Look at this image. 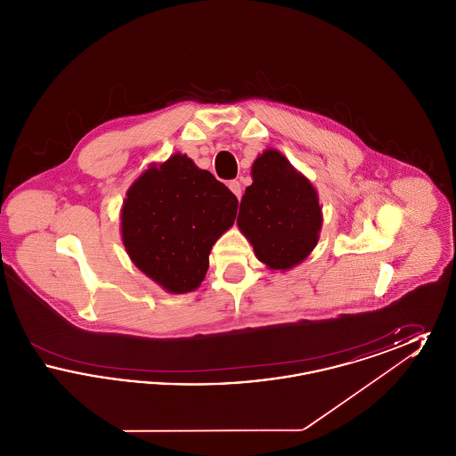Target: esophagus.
Segmentation results:
<instances>
[{"instance_id": "34e87169", "label": "esophagus", "mask_w": 456, "mask_h": 456, "mask_svg": "<svg viewBox=\"0 0 456 456\" xmlns=\"http://www.w3.org/2000/svg\"><path fill=\"white\" fill-rule=\"evenodd\" d=\"M227 186H229V190H231V191L236 195V198L240 200V196H242V188H240V183H239V181H229V184H227Z\"/></svg>"}]
</instances>
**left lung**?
<instances>
[{"mask_svg": "<svg viewBox=\"0 0 456 456\" xmlns=\"http://www.w3.org/2000/svg\"><path fill=\"white\" fill-rule=\"evenodd\" d=\"M251 177L239 207V231L261 263L287 272L303 263L320 240L323 212L318 191L275 149L255 159Z\"/></svg>", "mask_w": 456, "mask_h": 456, "instance_id": "obj_1", "label": "left lung"}]
</instances>
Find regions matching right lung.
<instances>
[{
    "label": "right lung",
    "instance_id": "right-lung-1",
    "mask_svg": "<svg viewBox=\"0 0 456 456\" xmlns=\"http://www.w3.org/2000/svg\"><path fill=\"white\" fill-rule=\"evenodd\" d=\"M236 214L231 190L177 152L133 181L121 207V239L140 272L169 294H186L203 282L212 246Z\"/></svg>",
    "mask_w": 456,
    "mask_h": 456
}]
</instances>
